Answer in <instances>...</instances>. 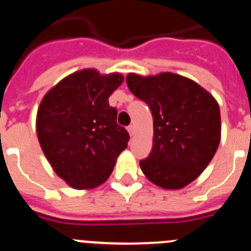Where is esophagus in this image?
Returning <instances> with one entry per match:
<instances>
[{
  "label": "esophagus",
  "instance_id": "obj_1",
  "mask_svg": "<svg viewBox=\"0 0 251 251\" xmlns=\"http://www.w3.org/2000/svg\"><path fill=\"white\" fill-rule=\"evenodd\" d=\"M127 131H128V133H130L131 136H133V135H135V126H133V125L127 126Z\"/></svg>",
  "mask_w": 251,
  "mask_h": 251
}]
</instances>
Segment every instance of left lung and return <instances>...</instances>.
<instances>
[{"label":"left lung","mask_w":251,"mask_h":251,"mask_svg":"<svg viewBox=\"0 0 251 251\" xmlns=\"http://www.w3.org/2000/svg\"><path fill=\"white\" fill-rule=\"evenodd\" d=\"M126 83L153 116L152 151L140 160L143 174L163 189L186 186L203 172L220 145L217 101L196 82L170 72L152 77L130 74Z\"/></svg>","instance_id":"obj_1"}]
</instances>
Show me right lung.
<instances>
[{"label":"right lung","instance_id":"1","mask_svg":"<svg viewBox=\"0 0 251 251\" xmlns=\"http://www.w3.org/2000/svg\"><path fill=\"white\" fill-rule=\"evenodd\" d=\"M119 74L83 70L58 82L41 100L36 135L56 174L74 189H92L108 179L130 135L116 123L110 94Z\"/></svg>","mask_w":251,"mask_h":251}]
</instances>
